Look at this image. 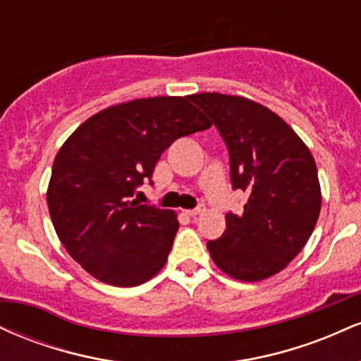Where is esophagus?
<instances>
[{
	"mask_svg": "<svg viewBox=\"0 0 361 361\" xmlns=\"http://www.w3.org/2000/svg\"><path fill=\"white\" fill-rule=\"evenodd\" d=\"M204 210H205L204 205H198L192 210H185V212H186V215H190V217H197V215H200L202 212H204Z\"/></svg>",
	"mask_w": 361,
	"mask_h": 361,
	"instance_id": "obj_1",
	"label": "esophagus"
}]
</instances>
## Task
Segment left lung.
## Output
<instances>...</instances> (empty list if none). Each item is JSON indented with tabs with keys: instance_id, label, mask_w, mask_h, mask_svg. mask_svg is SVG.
I'll list each match as a JSON object with an SVG mask.
<instances>
[{
	"instance_id": "1",
	"label": "left lung",
	"mask_w": 361,
	"mask_h": 361,
	"mask_svg": "<svg viewBox=\"0 0 361 361\" xmlns=\"http://www.w3.org/2000/svg\"><path fill=\"white\" fill-rule=\"evenodd\" d=\"M229 151L233 190L247 193L243 214L207 243L214 263L243 281L275 275L299 255L321 212L316 161L299 135L263 105L221 93L192 94Z\"/></svg>"
}]
</instances>
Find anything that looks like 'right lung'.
I'll return each instance as SVG.
<instances>
[{
  "instance_id": "add662e5",
  "label": "right lung",
  "mask_w": 361,
  "mask_h": 361,
  "mask_svg": "<svg viewBox=\"0 0 361 361\" xmlns=\"http://www.w3.org/2000/svg\"><path fill=\"white\" fill-rule=\"evenodd\" d=\"M192 97L140 98L86 120L52 164L47 205L66 251L90 275L135 287L166 263L178 227L171 210L134 195L176 139L212 126Z\"/></svg>"
}]
</instances>
